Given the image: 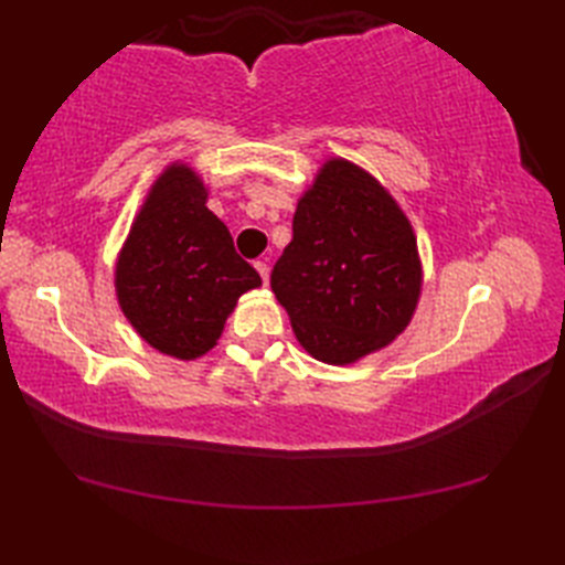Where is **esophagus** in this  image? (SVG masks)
I'll list each match as a JSON object with an SVG mask.
<instances>
[{
    "instance_id": "1",
    "label": "esophagus",
    "mask_w": 565,
    "mask_h": 565,
    "mask_svg": "<svg viewBox=\"0 0 565 565\" xmlns=\"http://www.w3.org/2000/svg\"><path fill=\"white\" fill-rule=\"evenodd\" d=\"M255 269L259 271V276H262V281L267 284L269 281V267H267V262H262V259H257L255 262Z\"/></svg>"
}]
</instances>
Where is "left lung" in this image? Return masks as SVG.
I'll use <instances>...</instances> for the list:
<instances>
[{"instance_id":"8db88e82","label":"left lung","mask_w":565,"mask_h":565,"mask_svg":"<svg viewBox=\"0 0 565 565\" xmlns=\"http://www.w3.org/2000/svg\"><path fill=\"white\" fill-rule=\"evenodd\" d=\"M419 286L417 239L398 203L362 167L328 160L271 269L303 350L326 364L383 350L411 322Z\"/></svg>"}]
</instances>
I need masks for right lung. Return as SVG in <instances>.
Instances as JSON below:
<instances>
[{
	"label": "right lung",
	"mask_w": 565,
	"mask_h": 565,
	"mask_svg": "<svg viewBox=\"0 0 565 565\" xmlns=\"http://www.w3.org/2000/svg\"><path fill=\"white\" fill-rule=\"evenodd\" d=\"M206 199L196 172L167 167L116 262L124 316L150 347L177 359L206 354L237 298L262 284Z\"/></svg>",
	"instance_id": "right-lung-1"
}]
</instances>
